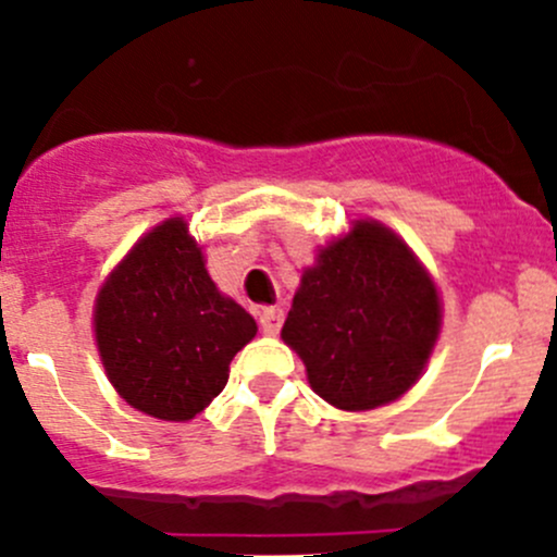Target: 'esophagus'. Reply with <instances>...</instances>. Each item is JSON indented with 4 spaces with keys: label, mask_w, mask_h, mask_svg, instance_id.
<instances>
[{
    "label": "esophagus",
    "mask_w": 557,
    "mask_h": 557,
    "mask_svg": "<svg viewBox=\"0 0 557 557\" xmlns=\"http://www.w3.org/2000/svg\"><path fill=\"white\" fill-rule=\"evenodd\" d=\"M258 318H261V331L267 336L280 334V329H283V310L280 307H263Z\"/></svg>",
    "instance_id": "34e87169"
}]
</instances>
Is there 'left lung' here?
<instances>
[{
	"label": "left lung",
	"instance_id": "1",
	"mask_svg": "<svg viewBox=\"0 0 557 557\" xmlns=\"http://www.w3.org/2000/svg\"><path fill=\"white\" fill-rule=\"evenodd\" d=\"M440 318L434 283L409 247L380 223L358 221L305 272L283 339L320 398L358 412L409 391Z\"/></svg>",
	"mask_w": 557,
	"mask_h": 557
}]
</instances>
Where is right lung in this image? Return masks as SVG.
<instances>
[{
  "instance_id": "1",
  "label": "right lung",
  "mask_w": 557,
  "mask_h": 557,
  "mask_svg": "<svg viewBox=\"0 0 557 557\" xmlns=\"http://www.w3.org/2000/svg\"><path fill=\"white\" fill-rule=\"evenodd\" d=\"M94 325L110 383L159 420L199 414L256 336V320L210 280L183 218L134 245L99 290Z\"/></svg>"
}]
</instances>
